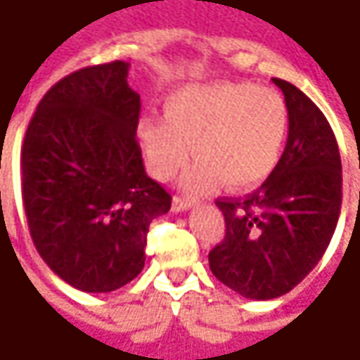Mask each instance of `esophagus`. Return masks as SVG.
<instances>
[{
  "label": "esophagus",
  "mask_w": 360,
  "mask_h": 360,
  "mask_svg": "<svg viewBox=\"0 0 360 360\" xmlns=\"http://www.w3.org/2000/svg\"><path fill=\"white\" fill-rule=\"evenodd\" d=\"M194 204V200H188V198H180V196H174L172 200V210L174 212H184L190 206Z\"/></svg>",
  "instance_id": "34e87169"
}]
</instances>
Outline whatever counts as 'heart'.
<instances>
[{
	"instance_id": "heart-1",
	"label": "heart",
	"mask_w": 360,
	"mask_h": 360,
	"mask_svg": "<svg viewBox=\"0 0 360 360\" xmlns=\"http://www.w3.org/2000/svg\"><path fill=\"white\" fill-rule=\"evenodd\" d=\"M164 118H144L138 138L158 180H170L190 158L184 174L190 192L220 182L246 190L276 170L288 140L290 114L278 91L248 82L192 84L168 96Z\"/></svg>"
}]
</instances>
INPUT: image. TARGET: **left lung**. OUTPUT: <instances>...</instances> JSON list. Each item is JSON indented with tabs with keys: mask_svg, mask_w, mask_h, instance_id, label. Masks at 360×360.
Returning a JSON list of instances; mask_svg holds the SVG:
<instances>
[{
	"mask_svg": "<svg viewBox=\"0 0 360 360\" xmlns=\"http://www.w3.org/2000/svg\"><path fill=\"white\" fill-rule=\"evenodd\" d=\"M272 82L290 114L283 158L252 194L216 200L226 234L208 255L220 283L255 300L290 292L319 264L342 202L339 144L325 114L297 86Z\"/></svg>",
	"mask_w": 360,
	"mask_h": 360,
	"instance_id": "obj_1",
	"label": "left lung"
}]
</instances>
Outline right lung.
Here are the masks:
<instances>
[{"label":"right lung","mask_w":360,"mask_h":360,"mask_svg":"<svg viewBox=\"0 0 360 360\" xmlns=\"http://www.w3.org/2000/svg\"><path fill=\"white\" fill-rule=\"evenodd\" d=\"M126 62L82 68L37 104L21 146V196L39 256L84 292H112L144 269L150 222L172 196L144 170L140 96Z\"/></svg>","instance_id":"right-lung-1"}]
</instances>
